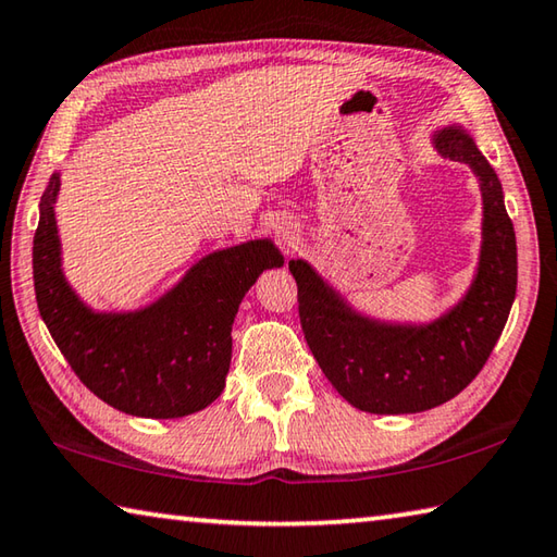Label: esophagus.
<instances>
[{
    "label": "esophagus",
    "mask_w": 557,
    "mask_h": 557,
    "mask_svg": "<svg viewBox=\"0 0 557 557\" xmlns=\"http://www.w3.org/2000/svg\"><path fill=\"white\" fill-rule=\"evenodd\" d=\"M271 230H273V234H276V239L284 244H290L298 239V222L290 218V214H276L271 222Z\"/></svg>",
    "instance_id": "obj_1"
}]
</instances>
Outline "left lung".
<instances>
[{
  "mask_svg": "<svg viewBox=\"0 0 557 557\" xmlns=\"http://www.w3.org/2000/svg\"><path fill=\"white\" fill-rule=\"evenodd\" d=\"M437 151L472 165L482 185V257L462 304L431 325H388L352 313L306 261H290L306 343L345 401L367 413H418L450 401L482 372L516 298V234L502 183L457 126Z\"/></svg>",
  "mask_w": 557,
  "mask_h": 557,
  "instance_id": "1",
  "label": "left lung"
}]
</instances>
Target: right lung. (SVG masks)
I'll list each match as a JSON object with an SVG mask.
<instances>
[{"label":"right lung","instance_id":"right-lung-1","mask_svg":"<svg viewBox=\"0 0 557 557\" xmlns=\"http://www.w3.org/2000/svg\"><path fill=\"white\" fill-rule=\"evenodd\" d=\"M53 173L34 234L36 304L53 343L77 379L116 411L181 418L222 394L232 359V323L263 269L284 257L269 239L214 251L171 294L136 313H92L61 271Z\"/></svg>","mask_w":557,"mask_h":557}]
</instances>
